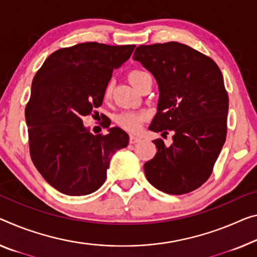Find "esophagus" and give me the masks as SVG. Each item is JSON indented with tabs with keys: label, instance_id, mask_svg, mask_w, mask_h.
Returning a JSON list of instances; mask_svg holds the SVG:
<instances>
[{
	"label": "esophagus",
	"instance_id": "obj_1",
	"mask_svg": "<svg viewBox=\"0 0 257 257\" xmlns=\"http://www.w3.org/2000/svg\"><path fill=\"white\" fill-rule=\"evenodd\" d=\"M141 141V139L139 137H137V136H130V144H132V145H134V144H138V142H140Z\"/></svg>",
	"mask_w": 257,
	"mask_h": 257
}]
</instances>
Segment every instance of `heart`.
<instances>
[{"label":"heart","mask_w":257,"mask_h":257,"mask_svg":"<svg viewBox=\"0 0 257 257\" xmlns=\"http://www.w3.org/2000/svg\"><path fill=\"white\" fill-rule=\"evenodd\" d=\"M148 77L149 74L142 70H133L128 74L130 81H131V84L138 89L140 88V86L142 85V82L145 81V79ZM111 93H112V84L111 82H108L104 88V97L109 98L111 96ZM146 118H147V115H146L145 112L126 111V112L120 113V115L117 117V123L119 124V126H121V127L125 128L126 131L137 132L138 130L140 128L141 124L146 120Z\"/></svg>","instance_id":"heart-1"}]
</instances>
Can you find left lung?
Masks as SVG:
<instances>
[{"mask_svg":"<svg viewBox=\"0 0 257 257\" xmlns=\"http://www.w3.org/2000/svg\"><path fill=\"white\" fill-rule=\"evenodd\" d=\"M133 60L151 71L159 84L157 112L149 130L167 136L153 142L157 153L144 165L154 187L186 194L206 183L227 132L228 96L214 60L179 42L139 46Z\"/></svg>","mask_w":257,"mask_h":257,"instance_id":"left-lung-1","label":"left lung"}]
</instances>
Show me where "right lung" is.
Returning <instances> with one entry per match:
<instances>
[{
    "label": "right lung",
    "instance_id": "1",
    "mask_svg": "<svg viewBox=\"0 0 257 257\" xmlns=\"http://www.w3.org/2000/svg\"><path fill=\"white\" fill-rule=\"evenodd\" d=\"M134 45L84 42L54 51L35 74L25 108L30 154L45 180L63 194L87 195L106 178L110 159L128 144L119 127L94 136L82 124L101 106L113 70Z\"/></svg>",
    "mask_w": 257,
    "mask_h": 257
}]
</instances>
